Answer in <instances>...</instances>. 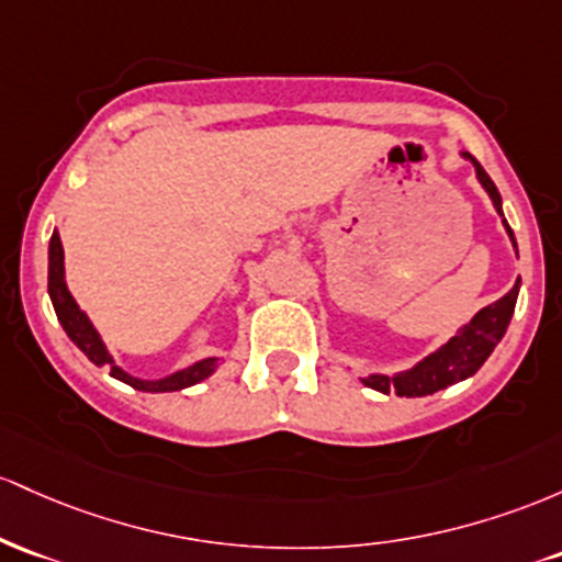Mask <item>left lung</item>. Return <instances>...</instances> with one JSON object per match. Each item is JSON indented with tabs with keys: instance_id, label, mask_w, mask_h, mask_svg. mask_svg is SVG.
I'll use <instances>...</instances> for the list:
<instances>
[{
	"instance_id": "left-lung-1",
	"label": "left lung",
	"mask_w": 562,
	"mask_h": 562,
	"mask_svg": "<svg viewBox=\"0 0 562 562\" xmlns=\"http://www.w3.org/2000/svg\"><path fill=\"white\" fill-rule=\"evenodd\" d=\"M462 156L475 164L477 180H481L485 193H488L491 201H494L504 228H507L509 238H513V244H515V233L509 231L507 220H504V214H502V196H499V191H496L494 180L485 175V169L475 159H472L468 150H462ZM515 249H518V244H515ZM518 289H520V283H515V286L509 289L502 300H496L494 305L477 311L475 315H472L470 324H464L462 329L453 334L449 342L440 345L438 350L430 352L427 358H422V361L417 366H412V369L398 371V374H393V376L369 374V376H363L361 382L366 384V387L380 390V393H395V395H406V398H422V395H432V393H438V390L449 387V384L468 380V376H472L477 369H481V366L485 363V358L494 352L496 345H499V339L504 337V331H507L509 318H513V313H515V302H518Z\"/></svg>"
}]
</instances>
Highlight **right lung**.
I'll return each mask as SVG.
<instances>
[{
	"instance_id": "add662e5",
	"label": "right lung",
	"mask_w": 562,
	"mask_h": 562,
	"mask_svg": "<svg viewBox=\"0 0 562 562\" xmlns=\"http://www.w3.org/2000/svg\"><path fill=\"white\" fill-rule=\"evenodd\" d=\"M47 292H49V300H53L55 315H58L60 326L66 329L68 337H71V342L77 345V348L85 352L94 366H109L111 376H116L119 382L130 384V387L143 390V393H175V390L191 387V384L206 380V376L214 374V369H217L220 358H201V361L186 366V369L175 371V374L164 376V380H137V376H132L124 369H119L116 361L111 358L109 348L103 345V339H100L98 329L92 326V321L87 318L85 311H79L77 300H74L71 292H68L66 268H63V244H60L58 231H55L53 238H49Z\"/></svg>"
}]
</instances>
